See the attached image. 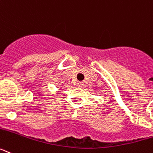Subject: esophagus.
<instances>
[{
    "label": "esophagus",
    "instance_id": "obj_1",
    "mask_svg": "<svg viewBox=\"0 0 153 153\" xmlns=\"http://www.w3.org/2000/svg\"><path fill=\"white\" fill-rule=\"evenodd\" d=\"M77 86H78V87H83V82H79V83H77Z\"/></svg>",
    "mask_w": 153,
    "mask_h": 153
}]
</instances>
